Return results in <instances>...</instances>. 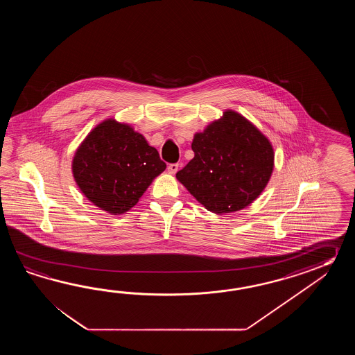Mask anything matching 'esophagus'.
<instances>
[{
  "mask_svg": "<svg viewBox=\"0 0 355 355\" xmlns=\"http://www.w3.org/2000/svg\"><path fill=\"white\" fill-rule=\"evenodd\" d=\"M178 170H179V164H170V165L167 166V171H168V174H176V173H178Z\"/></svg>",
  "mask_w": 355,
  "mask_h": 355,
  "instance_id": "obj_1",
  "label": "esophagus"
}]
</instances>
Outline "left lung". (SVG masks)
Wrapping results in <instances>:
<instances>
[{
    "mask_svg": "<svg viewBox=\"0 0 355 355\" xmlns=\"http://www.w3.org/2000/svg\"><path fill=\"white\" fill-rule=\"evenodd\" d=\"M194 159L176 179L208 211L231 213L261 194L274 167L269 139L241 114L227 110L191 144Z\"/></svg>",
    "mask_w": 355,
    "mask_h": 355,
    "instance_id": "left-lung-1",
    "label": "left lung"
}]
</instances>
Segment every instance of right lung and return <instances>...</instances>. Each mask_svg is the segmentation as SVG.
Here are the masks:
<instances>
[{"label": "right lung", "mask_w": 355, "mask_h": 355, "mask_svg": "<svg viewBox=\"0 0 355 355\" xmlns=\"http://www.w3.org/2000/svg\"><path fill=\"white\" fill-rule=\"evenodd\" d=\"M166 168L159 152L128 124L106 119L76 151L72 173L91 203L112 214L135 207Z\"/></svg>", "instance_id": "right-lung-1"}]
</instances>
